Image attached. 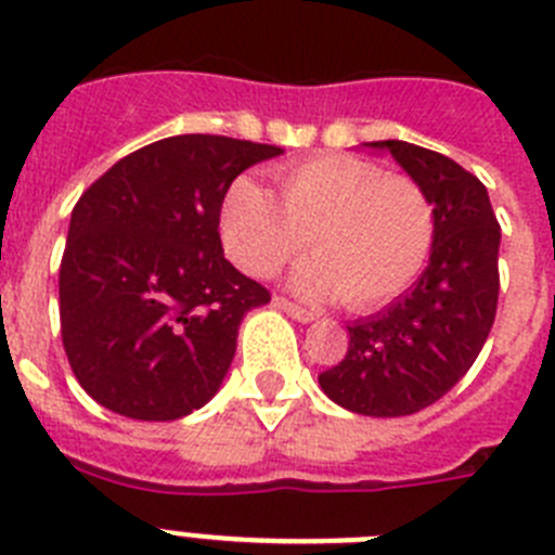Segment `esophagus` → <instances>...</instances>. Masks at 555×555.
Returning a JSON list of instances; mask_svg holds the SVG:
<instances>
[{"label": "esophagus", "instance_id": "obj_1", "mask_svg": "<svg viewBox=\"0 0 555 555\" xmlns=\"http://www.w3.org/2000/svg\"><path fill=\"white\" fill-rule=\"evenodd\" d=\"M274 308H281L283 313H288V317H292V320H297V322H302V325H308V322H313L317 320V317H313L311 311H306V308H300V306H294L292 300H286V297H274Z\"/></svg>", "mask_w": 555, "mask_h": 555}]
</instances>
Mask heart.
Wrapping results in <instances>:
<instances>
[{"mask_svg":"<svg viewBox=\"0 0 555 555\" xmlns=\"http://www.w3.org/2000/svg\"><path fill=\"white\" fill-rule=\"evenodd\" d=\"M281 199L253 178L224 194L222 238L244 272L269 278L308 247L288 278L313 302L358 311L395 300L423 274L434 249V203L416 180L356 155H320L281 171Z\"/></svg>","mask_w":555,"mask_h":555,"instance_id":"1","label":"heart"}]
</instances>
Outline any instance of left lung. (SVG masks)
Instances as JSON below:
<instances>
[{
	"instance_id": "left-lung-1",
	"label": "left lung",
	"mask_w": 555,
	"mask_h": 555,
	"mask_svg": "<svg viewBox=\"0 0 555 555\" xmlns=\"http://www.w3.org/2000/svg\"><path fill=\"white\" fill-rule=\"evenodd\" d=\"M389 152L434 203L436 235L420 281L384 311L347 325L350 347L320 386L364 416H409L448 395L475 364L498 313L500 224L487 185L409 141H370Z\"/></svg>"
}]
</instances>
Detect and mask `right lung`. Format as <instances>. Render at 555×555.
I'll return each instance as SVG.
<instances>
[{"label": "right lung", "mask_w": 555, "mask_h": 555, "mask_svg": "<svg viewBox=\"0 0 555 555\" xmlns=\"http://www.w3.org/2000/svg\"><path fill=\"white\" fill-rule=\"evenodd\" d=\"M281 146L171 135L80 197L61 261V336L82 389L113 414L169 423L217 395L247 311L269 302L224 258L219 214L244 169Z\"/></svg>", "instance_id": "obj_1"}]
</instances>
